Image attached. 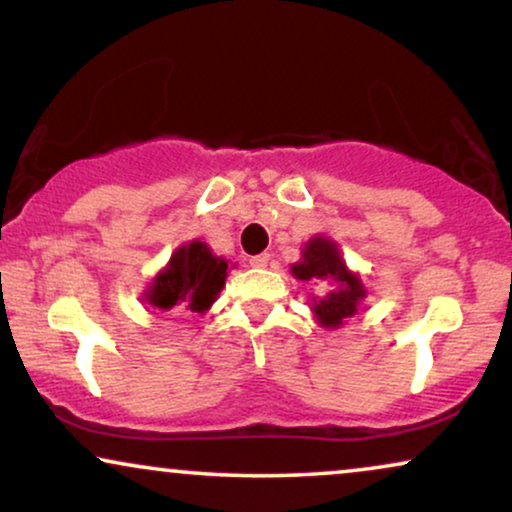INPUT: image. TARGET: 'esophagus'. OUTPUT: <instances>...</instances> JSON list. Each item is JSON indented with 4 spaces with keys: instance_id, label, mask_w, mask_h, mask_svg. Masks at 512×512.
Wrapping results in <instances>:
<instances>
[{
    "instance_id": "esophagus-1",
    "label": "esophagus",
    "mask_w": 512,
    "mask_h": 512,
    "mask_svg": "<svg viewBox=\"0 0 512 512\" xmlns=\"http://www.w3.org/2000/svg\"><path fill=\"white\" fill-rule=\"evenodd\" d=\"M270 263V254H258V256H251L249 258V265L251 268H265V265Z\"/></svg>"
}]
</instances>
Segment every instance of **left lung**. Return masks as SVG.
<instances>
[{"label": "left lung", "mask_w": 512, "mask_h": 512, "mask_svg": "<svg viewBox=\"0 0 512 512\" xmlns=\"http://www.w3.org/2000/svg\"><path fill=\"white\" fill-rule=\"evenodd\" d=\"M293 277L303 282H333L335 291L314 303L321 326L338 328L347 317H354L359 300L366 296L361 279L345 268L340 251L326 237H314L303 249V261L291 268Z\"/></svg>", "instance_id": "obj_1"}]
</instances>
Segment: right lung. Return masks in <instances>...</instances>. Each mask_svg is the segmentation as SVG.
Returning a JSON list of instances; mask_svg holds the SVG:
<instances>
[{"label":"right lung","mask_w":512,"mask_h":512,"mask_svg":"<svg viewBox=\"0 0 512 512\" xmlns=\"http://www.w3.org/2000/svg\"><path fill=\"white\" fill-rule=\"evenodd\" d=\"M228 263L212 256L202 242H191L181 247L170 258L165 272L153 279L146 300L160 310L177 312H207L226 284Z\"/></svg>","instance_id":"obj_1"}]
</instances>
